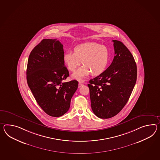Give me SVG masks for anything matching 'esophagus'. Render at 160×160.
Masks as SVG:
<instances>
[{
    "label": "esophagus",
    "instance_id": "1",
    "mask_svg": "<svg viewBox=\"0 0 160 160\" xmlns=\"http://www.w3.org/2000/svg\"><path fill=\"white\" fill-rule=\"evenodd\" d=\"M84 86V84L82 83V82H79L78 83V88H80V87H82V86Z\"/></svg>",
    "mask_w": 160,
    "mask_h": 160
}]
</instances>
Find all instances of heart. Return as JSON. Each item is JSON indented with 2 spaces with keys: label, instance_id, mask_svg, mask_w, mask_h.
<instances>
[{
  "label": "heart",
  "instance_id": "1",
  "mask_svg": "<svg viewBox=\"0 0 160 160\" xmlns=\"http://www.w3.org/2000/svg\"><path fill=\"white\" fill-rule=\"evenodd\" d=\"M110 52L105 46L94 42L80 44L74 47L73 52L68 51L63 56V61L67 69L74 72L81 63L82 68L72 75L78 80L88 76H97L105 72L109 64Z\"/></svg>",
  "mask_w": 160,
  "mask_h": 160
}]
</instances>
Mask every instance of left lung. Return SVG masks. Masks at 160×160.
I'll use <instances>...</instances> for the list:
<instances>
[{"label": "left lung", "instance_id": "8db88e82", "mask_svg": "<svg viewBox=\"0 0 160 160\" xmlns=\"http://www.w3.org/2000/svg\"><path fill=\"white\" fill-rule=\"evenodd\" d=\"M114 57L102 74L89 81L91 108L101 118L117 115L126 105L137 82V64L120 41L112 40Z\"/></svg>", "mask_w": 160, "mask_h": 160}]
</instances>
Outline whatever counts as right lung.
Listing matches in <instances>:
<instances>
[{
  "label": "right lung",
  "instance_id": "obj_1",
  "mask_svg": "<svg viewBox=\"0 0 160 160\" xmlns=\"http://www.w3.org/2000/svg\"><path fill=\"white\" fill-rule=\"evenodd\" d=\"M63 55V44L57 39H43L28 61V85L40 108L52 117L62 116L69 110L78 88L77 80L63 82L69 76Z\"/></svg>",
  "mask_w": 160,
  "mask_h": 160
}]
</instances>
